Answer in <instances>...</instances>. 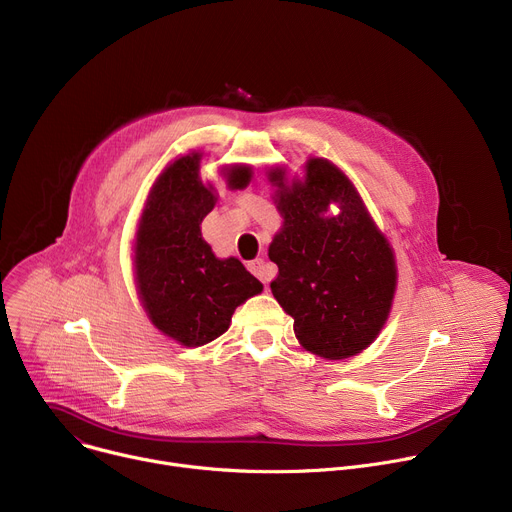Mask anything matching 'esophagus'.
I'll return each mask as SVG.
<instances>
[{
	"instance_id": "esophagus-1",
	"label": "esophagus",
	"mask_w": 512,
	"mask_h": 512,
	"mask_svg": "<svg viewBox=\"0 0 512 512\" xmlns=\"http://www.w3.org/2000/svg\"><path fill=\"white\" fill-rule=\"evenodd\" d=\"M249 271H251L253 275H257L263 283H267V281H269V277H271L269 267H267V263H265L263 259H255V261H251V263H249Z\"/></svg>"
}]
</instances>
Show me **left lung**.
<instances>
[{
  "instance_id": "1",
  "label": "left lung",
  "mask_w": 512,
  "mask_h": 512,
  "mask_svg": "<svg viewBox=\"0 0 512 512\" xmlns=\"http://www.w3.org/2000/svg\"><path fill=\"white\" fill-rule=\"evenodd\" d=\"M283 229L269 245L279 273L273 298L294 318L300 344L340 360L367 348L381 332L395 294L397 269L387 239L348 178L328 160H308L306 182L285 186L271 170ZM336 201L341 212L324 217Z\"/></svg>"
}]
</instances>
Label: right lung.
Listing matches in <instances>:
<instances>
[{
	"label": "right lung",
	"mask_w": 512,
	"mask_h": 512,
	"mask_svg": "<svg viewBox=\"0 0 512 512\" xmlns=\"http://www.w3.org/2000/svg\"><path fill=\"white\" fill-rule=\"evenodd\" d=\"M198 172L200 154L166 168L145 204L135 243L143 308L158 330L184 346H202L225 334L235 308L263 289L239 259H216L202 239L200 223L216 198ZM225 176L229 188L241 190L251 168L235 166Z\"/></svg>",
	"instance_id": "obj_1"
}]
</instances>
